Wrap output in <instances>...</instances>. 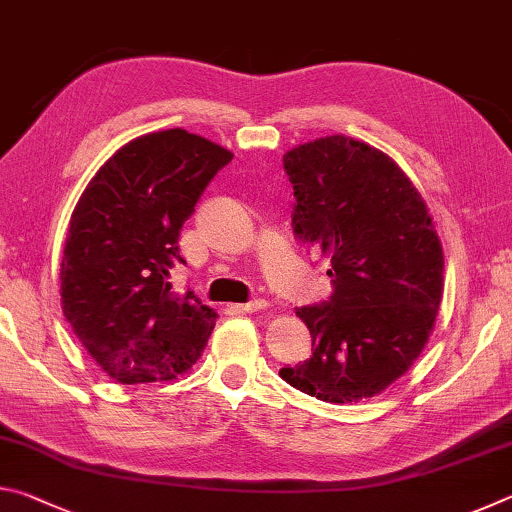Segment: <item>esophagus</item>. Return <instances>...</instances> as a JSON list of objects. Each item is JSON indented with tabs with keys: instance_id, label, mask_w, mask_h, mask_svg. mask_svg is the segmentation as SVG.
Returning <instances> with one entry per match:
<instances>
[{
	"instance_id": "obj_1",
	"label": "esophagus",
	"mask_w": 512,
	"mask_h": 512,
	"mask_svg": "<svg viewBox=\"0 0 512 512\" xmlns=\"http://www.w3.org/2000/svg\"><path fill=\"white\" fill-rule=\"evenodd\" d=\"M266 305H268L266 300L257 298V300H248V302H244V305H237V309H239V311H244V314H255V311H262V309H266Z\"/></svg>"
}]
</instances>
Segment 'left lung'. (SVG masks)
I'll use <instances>...</instances> for the list:
<instances>
[{"label":"left lung","instance_id":"8db88e82","mask_svg":"<svg viewBox=\"0 0 512 512\" xmlns=\"http://www.w3.org/2000/svg\"><path fill=\"white\" fill-rule=\"evenodd\" d=\"M282 162L293 232L329 257L334 291L296 309L311 357L280 377L323 402L366 400L420 357L443 298V248L418 189L372 146L320 137Z\"/></svg>","mask_w":512,"mask_h":512}]
</instances>
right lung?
<instances>
[{
  "label": "right lung",
  "mask_w": 512,
  "mask_h": 512,
  "mask_svg": "<svg viewBox=\"0 0 512 512\" xmlns=\"http://www.w3.org/2000/svg\"><path fill=\"white\" fill-rule=\"evenodd\" d=\"M232 153L183 128L128 142L103 164L69 221L60 296L83 348L119 384L176 379L210 339L216 314L171 291L178 239Z\"/></svg>",
  "instance_id": "right-lung-1"
}]
</instances>
